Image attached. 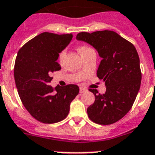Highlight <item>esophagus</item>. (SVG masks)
I'll return each mask as SVG.
<instances>
[{
  "label": "esophagus",
  "mask_w": 155,
  "mask_h": 155,
  "mask_svg": "<svg viewBox=\"0 0 155 155\" xmlns=\"http://www.w3.org/2000/svg\"><path fill=\"white\" fill-rule=\"evenodd\" d=\"M86 89L83 88V87H80V93H84V92H86Z\"/></svg>",
  "instance_id": "esophagus-1"
}]
</instances>
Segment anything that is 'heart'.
Listing matches in <instances>:
<instances>
[{
    "label": "heart",
    "instance_id": "obj_1",
    "mask_svg": "<svg viewBox=\"0 0 155 155\" xmlns=\"http://www.w3.org/2000/svg\"><path fill=\"white\" fill-rule=\"evenodd\" d=\"M91 50V48H89L88 46H86V45H81L78 48V51L80 52L81 55H83L84 53H86L88 51ZM64 56H65V50H62V51H60V53L58 55V60L60 62H62L64 58Z\"/></svg>",
    "mask_w": 155,
    "mask_h": 155
}]
</instances>
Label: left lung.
Wrapping results in <instances>:
<instances>
[{"label":"left lung","mask_w":155,"mask_h":155,"mask_svg":"<svg viewBox=\"0 0 155 155\" xmlns=\"http://www.w3.org/2000/svg\"><path fill=\"white\" fill-rule=\"evenodd\" d=\"M77 39L96 49L102 61L97 76L105 82V94L90 89L94 104L87 108L91 120L111 124L123 118L131 109L141 86L140 60L134 44L112 31L80 32Z\"/></svg>","instance_id":"8db88e82"}]
</instances>
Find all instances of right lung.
Segmentation results:
<instances>
[{
    "label": "right lung",
    "mask_w": 155,
    "mask_h": 155,
    "mask_svg": "<svg viewBox=\"0 0 155 155\" xmlns=\"http://www.w3.org/2000/svg\"><path fill=\"white\" fill-rule=\"evenodd\" d=\"M73 35L44 32L19 49L14 64V80L21 101L38 121L54 124L63 120L78 94L79 87L48 86L51 73L61 69L56 62L60 51L70 43Z\"/></svg>",
    "instance_id": "1"
}]
</instances>
